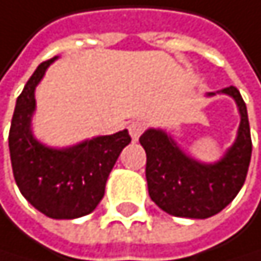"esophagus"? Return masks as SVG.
Here are the masks:
<instances>
[{"mask_svg": "<svg viewBox=\"0 0 261 261\" xmlns=\"http://www.w3.org/2000/svg\"><path fill=\"white\" fill-rule=\"evenodd\" d=\"M145 127H146V122L145 121H140V119L132 121L129 124V134H130L132 140H139V137L143 134Z\"/></svg>", "mask_w": 261, "mask_h": 261, "instance_id": "esophagus-1", "label": "esophagus"}]
</instances>
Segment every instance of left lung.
Listing matches in <instances>:
<instances>
[{"label":"left lung","instance_id":"8db88e82","mask_svg":"<svg viewBox=\"0 0 261 261\" xmlns=\"http://www.w3.org/2000/svg\"><path fill=\"white\" fill-rule=\"evenodd\" d=\"M231 95L241 113L234 145L217 164H201L188 158L163 130L150 129L140 137L146 151V183L153 202L170 215L207 218L231 202L247 177L252 139L247 107L239 91L229 86L222 91Z\"/></svg>","mask_w":261,"mask_h":261}]
</instances>
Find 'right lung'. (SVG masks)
I'll return each mask as SVG.
<instances>
[{"label": "right lung", "mask_w": 261, "mask_h": 261, "mask_svg": "<svg viewBox=\"0 0 261 261\" xmlns=\"http://www.w3.org/2000/svg\"><path fill=\"white\" fill-rule=\"evenodd\" d=\"M56 59L41 63L17 97L9 130L11 163L17 187L35 209L50 218H78L102 201L107 178L130 135L121 130L65 150H52L33 139L35 87Z\"/></svg>", "instance_id": "obj_1"}]
</instances>
